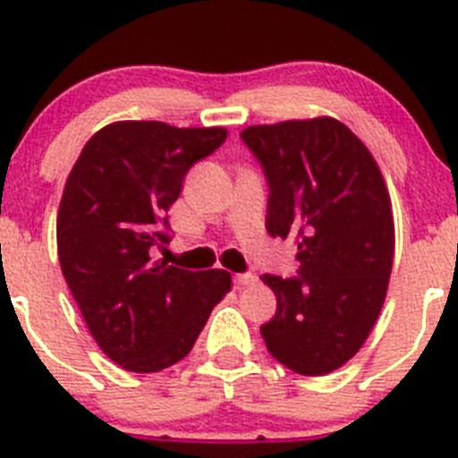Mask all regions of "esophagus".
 <instances>
[{"mask_svg":"<svg viewBox=\"0 0 458 458\" xmlns=\"http://www.w3.org/2000/svg\"><path fill=\"white\" fill-rule=\"evenodd\" d=\"M233 283H236L238 287H250V285H254V283H256V276L251 272L236 274V276H233Z\"/></svg>","mask_w":458,"mask_h":458,"instance_id":"esophagus-1","label":"esophagus"}]
</instances>
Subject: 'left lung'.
Returning a JSON list of instances; mask_svg holds the SVG:
<instances>
[{"label":"left lung","instance_id":"obj_1","mask_svg":"<svg viewBox=\"0 0 458 458\" xmlns=\"http://www.w3.org/2000/svg\"><path fill=\"white\" fill-rule=\"evenodd\" d=\"M241 137L267 177V233L299 250V276L263 274L276 315L260 335L283 367L326 376L362 348L385 303L395 247L385 177L333 116L250 125Z\"/></svg>","mask_w":458,"mask_h":458}]
</instances>
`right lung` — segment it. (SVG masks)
Segmentation results:
<instances>
[{
    "instance_id": "1",
    "label": "right lung",
    "mask_w": 458,
    "mask_h": 458,
    "mask_svg": "<svg viewBox=\"0 0 458 458\" xmlns=\"http://www.w3.org/2000/svg\"><path fill=\"white\" fill-rule=\"evenodd\" d=\"M225 128L116 121L82 148L58 208V259L91 337L112 362L155 373L186 357L232 290L225 269L189 272L152 259L171 204Z\"/></svg>"
}]
</instances>
